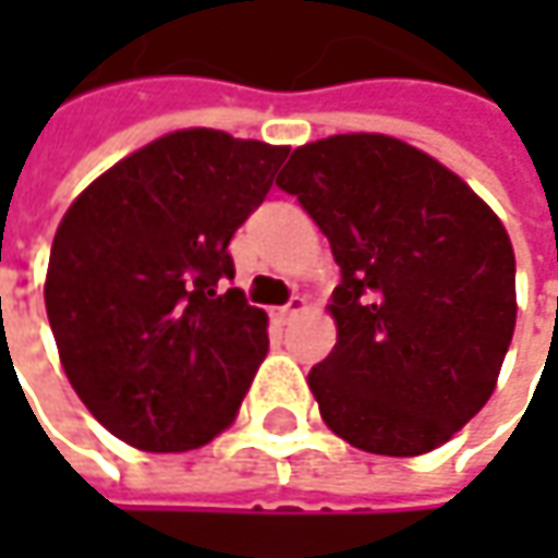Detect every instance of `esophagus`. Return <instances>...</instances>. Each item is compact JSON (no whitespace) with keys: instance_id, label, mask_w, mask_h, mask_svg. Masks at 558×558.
<instances>
[{"instance_id":"1","label":"esophagus","mask_w":558,"mask_h":558,"mask_svg":"<svg viewBox=\"0 0 558 558\" xmlns=\"http://www.w3.org/2000/svg\"><path fill=\"white\" fill-rule=\"evenodd\" d=\"M304 307H307V301H304L301 294H291L289 304H286V307H276V311H272V316H276L279 323H286V319H291L294 313H301Z\"/></svg>"}]
</instances>
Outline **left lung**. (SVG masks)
I'll return each mask as SVG.
<instances>
[{
  "instance_id": "8db88e82",
  "label": "left lung",
  "mask_w": 558,
  "mask_h": 558,
  "mask_svg": "<svg viewBox=\"0 0 558 558\" xmlns=\"http://www.w3.org/2000/svg\"><path fill=\"white\" fill-rule=\"evenodd\" d=\"M332 245V354L307 375L323 422L366 453L418 457L494 395L515 329L500 217L407 142L344 133L276 177Z\"/></svg>"
}]
</instances>
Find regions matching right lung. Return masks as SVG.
Segmentation results:
<instances>
[{
	"label": "right lung",
	"mask_w": 558,
	"mask_h": 558,
	"mask_svg": "<svg viewBox=\"0 0 558 558\" xmlns=\"http://www.w3.org/2000/svg\"><path fill=\"white\" fill-rule=\"evenodd\" d=\"M286 145L220 130L161 136L101 173L58 226L46 313L86 410L148 453L226 432L269 351L229 242L267 198Z\"/></svg>",
	"instance_id": "add662e5"
}]
</instances>
